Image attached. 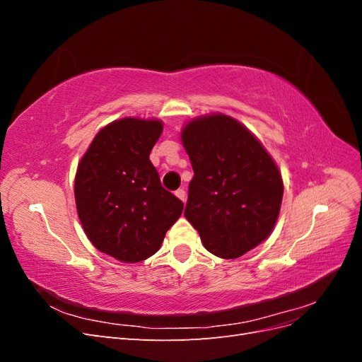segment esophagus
Returning a JSON list of instances; mask_svg holds the SVG:
<instances>
[{
    "mask_svg": "<svg viewBox=\"0 0 362 362\" xmlns=\"http://www.w3.org/2000/svg\"><path fill=\"white\" fill-rule=\"evenodd\" d=\"M175 194H177V198H180L182 202H185V190L184 189H178L177 192H175Z\"/></svg>",
    "mask_w": 362,
    "mask_h": 362,
    "instance_id": "34e87169",
    "label": "esophagus"
}]
</instances>
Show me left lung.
<instances>
[{
    "mask_svg": "<svg viewBox=\"0 0 362 362\" xmlns=\"http://www.w3.org/2000/svg\"><path fill=\"white\" fill-rule=\"evenodd\" d=\"M194 177L184 216L208 252L225 259L261 245L276 225L284 182L278 164L237 119L211 113L181 129Z\"/></svg>",
    "mask_w": 362,
    "mask_h": 362,
    "instance_id": "left-lung-1",
    "label": "left lung"
}]
</instances>
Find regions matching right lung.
<instances>
[{
    "label": "right lung",
    "instance_id": "add662e5",
    "mask_svg": "<svg viewBox=\"0 0 362 362\" xmlns=\"http://www.w3.org/2000/svg\"><path fill=\"white\" fill-rule=\"evenodd\" d=\"M160 119L122 117L103 127L75 173V205L90 243L122 262H140L160 249L184 204L161 187L151 149Z\"/></svg>",
    "mask_w": 362,
    "mask_h": 362
}]
</instances>
